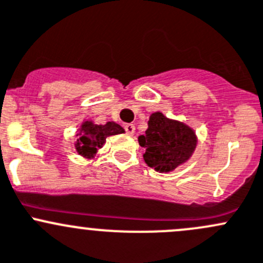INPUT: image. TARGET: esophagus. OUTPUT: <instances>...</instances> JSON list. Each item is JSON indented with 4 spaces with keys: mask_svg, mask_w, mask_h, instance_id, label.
Instances as JSON below:
<instances>
[{
    "mask_svg": "<svg viewBox=\"0 0 263 263\" xmlns=\"http://www.w3.org/2000/svg\"><path fill=\"white\" fill-rule=\"evenodd\" d=\"M124 129H126V132L128 135H135V126H134V124H131V123L126 124V126H124Z\"/></svg>",
    "mask_w": 263,
    "mask_h": 263,
    "instance_id": "esophagus-1",
    "label": "esophagus"
}]
</instances>
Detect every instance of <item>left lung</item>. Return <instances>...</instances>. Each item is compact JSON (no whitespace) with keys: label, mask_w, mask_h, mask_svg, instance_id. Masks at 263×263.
Listing matches in <instances>:
<instances>
[{"label":"left lung","mask_w":263,"mask_h":263,"mask_svg":"<svg viewBox=\"0 0 263 263\" xmlns=\"http://www.w3.org/2000/svg\"><path fill=\"white\" fill-rule=\"evenodd\" d=\"M147 126L145 135L139 136V144L145 148L144 160L150 168L168 173L192 156L197 137L187 124L155 112L150 116Z\"/></svg>","instance_id":"obj_1"}]
</instances>
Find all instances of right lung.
I'll list each match as a JSON object with an SVG mask.
<instances>
[{
    "instance_id": "obj_1",
    "label": "right lung",
    "mask_w": 263,
    "mask_h": 263,
    "mask_svg": "<svg viewBox=\"0 0 263 263\" xmlns=\"http://www.w3.org/2000/svg\"><path fill=\"white\" fill-rule=\"evenodd\" d=\"M124 129L116 122H107L105 124H95L92 121L82 122L76 140L75 147L81 156L87 159L94 158L98 148L103 147L105 139L113 135L123 134Z\"/></svg>"
}]
</instances>
